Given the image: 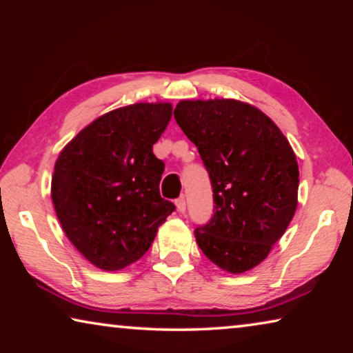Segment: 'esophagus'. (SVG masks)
I'll return each mask as SVG.
<instances>
[{
  "instance_id": "esophagus-1",
  "label": "esophagus",
  "mask_w": 353,
  "mask_h": 353,
  "mask_svg": "<svg viewBox=\"0 0 353 353\" xmlns=\"http://www.w3.org/2000/svg\"><path fill=\"white\" fill-rule=\"evenodd\" d=\"M176 207L179 212L183 213L185 210H187V202H185L183 198H179V199H176Z\"/></svg>"
}]
</instances>
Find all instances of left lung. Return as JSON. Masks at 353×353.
I'll list each match as a JSON object with an SVG mask.
<instances>
[{
    "label": "left lung",
    "instance_id": "left-lung-1",
    "mask_svg": "<svg viewBox=\"0 0 353 353\" xmlns=\"http://www.w3.org/2000/svg\"><path fill=\"white\" fill-rule=\"evenodd\" d=\"M174 118L198 148L213 188V216L194 230L198 246L227 272L252 270L294 216V151L270 117L236 99L181 101Z\"/></svg>",
    "mask_w": 353,
    "mask_h": 353
}]
</instances>
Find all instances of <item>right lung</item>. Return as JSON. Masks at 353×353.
Segmentation results:
<instances>
[{
    "label": "right lung",
    "instance_id": "obj_1",
    "mask_svg": "<svg viewBox=\"0 0 353 353\" xmlns=\"http://www.w3.org/2000/svg\"><path fill=\"white\" fill-rule=\"evenodd\" d=\"M170 103H139L94 119L59 155L51 198L73 246L99 270L141 259L174 212L160 196L165 163L152 145L168 126Z\"/></svg>",
    "mask_w": 353,
    "mask_h": 353
}]
</instances>
